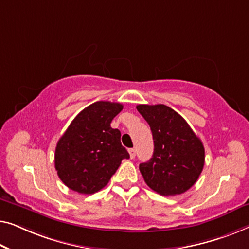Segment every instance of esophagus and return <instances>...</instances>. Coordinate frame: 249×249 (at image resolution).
Masks as SVG:
<instances>
[{"instance_id": "34e87169", "label": "esophagus", "mask_w": 249, "mask_h": 249, "mask_svg": "<svg viewBox=\"0 0 249 249\" xmlns=\"http://www.w3.org/2000/svg\"><path fill=\"white\" fill-rule=\"evenodd\" d=\"M128 153H129V157H131V159L135 158V155H136L135 149H128Z\"/></svg>"}]
</instances>
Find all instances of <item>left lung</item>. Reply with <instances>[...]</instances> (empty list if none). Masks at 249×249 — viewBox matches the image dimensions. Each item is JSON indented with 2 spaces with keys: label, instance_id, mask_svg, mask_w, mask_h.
Masks as SVG:
<instances>
[{
  "label": "left lung",
  "instance_id": "obj_1",
  "mask_svg": "<svg viewBox=\"0 0 249 249\" xmlns=\"http://www.w3.org/2000/svg\"><path fill=\"white\" fill-rule=\"evenodd\" d=\"M136 109L151 128L152 158L140 163L146 185L160 195L190 190L204 167V146L187 122L166 105H138Z\"/></svg>",
  "mask_w": 249,
  "mask_h": 249
}]
</instances>
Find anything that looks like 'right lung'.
I'll use <instances>...</instances> for the list:
<instances>
[{
  "instance_id": "right-lung-1",
  "label": "right lung",
  "mask_w": 249,
  "mask_h": 249,
  "mask_svg": "<svg viewBox=\"0 0 249 249\" xmlns=\"http://www.w3.org/2000/svg\"><path fill=\"white\" fill-rule=\"evenodd\" d=\"M123 105L97 101L76 115L55 149V169L63 183L80 194H93L108 184L129 155L121 132L111 128Z\"/></svg>"
}]
</instances>
